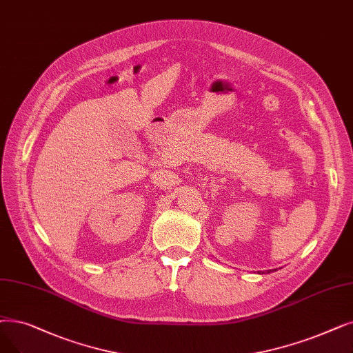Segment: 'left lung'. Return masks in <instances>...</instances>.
Listing matches in <instances>:
<instances>
[{
	"instance_id": "left-lung-1",
	"label": "left lung",
	"mask_w": 353,
	"mask_h": 353,
	"mask_svg": "<svg viewBox=\"0 0 353 353\" xmlns=\"http://www.w3.org/2000/svg\"><path fill=\"white\" fill-rule=\"evenodd\" d=\"M270 271H271V270H270ZM270 271H267V272H270Z\"/></svg>"
}]
</instances>
